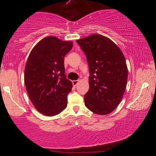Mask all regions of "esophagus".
I'll return each mask as SVG.
<instances>
[{"mask_svg":"<svg viewBox=\"0 0 156 156\" xmlns=\"http://www.w3.org/2000/svg\"><path fill=\"white\" fill-rule=\"evenodd\" d=\"M72 82V84H73V86L75 87L79 83V80H73Z\"/></svg>","mask_w":156,"mask_h":156,"instance_id":"obj_1","label":"esophagus"}]
</instances>
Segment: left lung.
Segmentation results:
<instances>
[{"label":"left lung","instance_id":"obj_1","mask_svg":"<svg viewBox=\"0 0 156 156\" xmlns=\"http://www.w3.org/2000/svg\"><path fill=\"white\" fill-rule=\"evenodd\" d=\"M76 42L86 55L90 74L85 106L97 114H109L119 106L125 92L128 78L125 57L114 42L99 34Z\"/></svg>","mask_w":156,"mask_h":156}]
</instances>
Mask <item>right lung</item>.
Returning <instances> with one entry per match:
<instances>
[{
	"label": "right lung",
	"mask_w": 156,
	"mask_h": 156,
	"mask_svg": "<svg viewBox=\"0 0 156 156\" xmlns=\"http://www.w3.org/2000/svg\"><path fill=\"white\" fill-rule=\"evenodd\" d=\"M72 42L54 36L40 40L30 53L25 69V84L36 109L48 116L59 114L67 105L72 84L65 74V56Z\"/></svg>",
	"instance_id": "obj_1"
}]
</instances>
